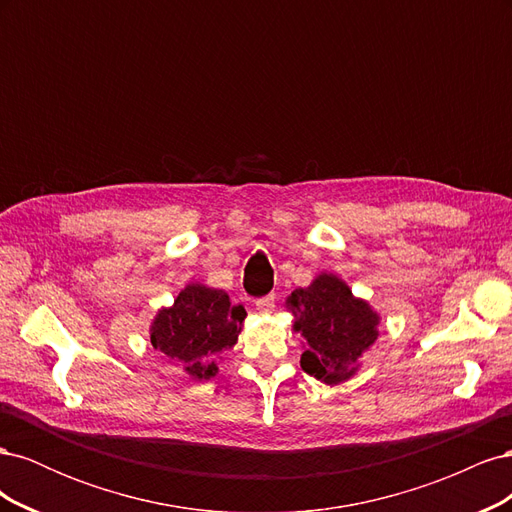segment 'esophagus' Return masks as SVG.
I'll return each mask as SVG.
<instances>
[{
	"label": "esophagus",
	"instance_id": "obj_1",
	"mask_svg": "<svg viewBox=\"0 0 512 512\" xmlns=\"http://www.w3.org/2000/svg\"><path fill=\"white\" fill-rule=\"evenodd\" d=\"M273 307H275V294H267V297H262V299L256 301V309L262 314L273 312Z\"/></svg>",
	"mask_w": 512,
	"mask_h": 512
}]
</instances>
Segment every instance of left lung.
Returning a JSON list of instances; mask_svg holds the SVG:
<instances>
[{"mask_svg": "<svg viewBox=\"0 0 512 512\" xmlns=\"http://www.w3.org/2000/svg\"><path fill=\"white\" fill-rule=\"evenodd\" d=\"M286 307L294 316V329L307 342L301 367L320 382L339 384L350 378L359 369L361 354L378 337V314L331 273L292 290Z\"/></svg>", "mask_w": 512, "mask_h": 512, "instance_id": "obj_1", "label": "left lung"}]
</instances>
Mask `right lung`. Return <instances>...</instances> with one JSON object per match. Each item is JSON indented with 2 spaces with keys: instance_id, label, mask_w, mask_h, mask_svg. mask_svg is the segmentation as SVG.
Masks as SVG:
<instances>
[{
  "instance_id": "1",
  "label": "right lung",
  "mask_w": 512,
  "mask_h": 512,
  "mask_svg": "<svg viewBox=\"0 0 512 512\" xmlns=\"http://www.w3.org/2000/svg\"><path fill=\"white\" fill-rule=\"evenodd\" d=\"M245 316L243 305H232L224 290L190 284L173 307L158 312L151 344L179 361L194 380H209L218 374L215 359L237 344Z\"/></svg>"
}]
</instances>
